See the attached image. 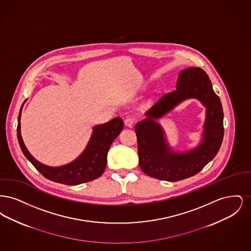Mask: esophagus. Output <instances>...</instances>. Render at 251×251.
<instances>
[{
    "instance_id": "1",
    "label": "esophagus",
    "mask_w": 251,
    "mask_h": 251,
    "mask_svg": "<svg viewBox=\"0 0 251 251\" xmlns=\"http://www.w3.org/2000/svg\"><path fill=\"white\" fill-rule=\"evenodd\" d=\"M134 122H135V119L132 118V117H128V118H126L125 120H124L125 125L128 126V127H131L134 124Z\"/></svg>"
}]
</instances>
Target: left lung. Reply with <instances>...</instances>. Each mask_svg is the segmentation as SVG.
I'll use <instances>...</instances> for the list:
<instances>
[{
  "instance_id": "8db88e82",
  "label": "left lung",
  "mask_w": 251,
  "mask_h": 251,
  "mask_svg": "<svg viewBox=\"0 0 251 251\" xmlns=\"http://www.w3.org/2000/svg\"><path fill=\"white\" fill-rule=\"evenodd\" d=\"M176 87L162 96L147 111V119L134 128L140 168L150 177L168 181L198 174L217 154L224 136L222 104L207 73L201 68L183 70L179 72ZM189 97L201 99L207 108L203 143L186 154H173L164 143L163 134L155 120Z\"/></svg>"
}]
</instances>
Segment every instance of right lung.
I'll return each instance as SVG.
<instances>
[{
    "label": "right lung",
    "mask_w": 251,
    "mask_h": 251,
    "mask_svg": "<svg viewBox=\"0 0 251 251\" xmlns=\"http://www.w3.org/2000/svg\"><path fill=\"white\" fill-rule=\"evenodd\" d=\"M21 111L18 118L17 136L24 156L46 179L67 185H76L98 179L105 170L106 157L111 144L123 129L121 118H116L104 124L98 125L94 127L92 137L86 149L78 159L67 166L47 167L37 162L24 146L21 135Z\"/></svg>",
    "instance_id": "right-lung-1"
}]
</instances>
